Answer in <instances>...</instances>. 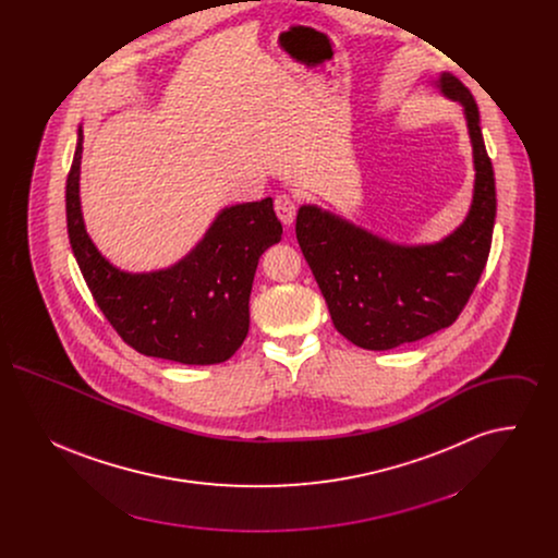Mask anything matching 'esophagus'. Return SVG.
I'll list each match as a JSON object with an SVG mask.
<instances>
[{"label": "esophagus", "instance_id": "34e87169", "mask_svg": "<svg viewBox=\"0 0 558 558\" xmlns=\"http://www.w3.org/2000/svg\"><path fill=\"white\" fill-rule=\"evenodd\" d=\"M274 209H276L278 219H280L284 226H291L292 221H294L296 205H294V198H292L291 194H280V196H276Z\"/></svg>", "mask_w": 558, "mask_h": 558}]
</instances>
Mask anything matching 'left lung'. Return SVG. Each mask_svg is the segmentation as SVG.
<instances>
[{
	"label": "left lung",
	"instance_id": "left-lung-1",
	"mask_svg": "<svg viewBox=\"0 0 558 558\" xmlns=\"http://www.w3.org/2000/svg\"><path fill=\"white\" fill-rule=\"evenodd\" d=\"M437 85L464 108L473 144L475 192L460 228L435 244L405 246L314 205H303L296 213V240L332 324L362 349H393L451 326L489 257L496 180L478 128L477 102L450 73H441Z\"/></svg>",
	"mask_w": 558,
	"mask_h": 558
}]
</instances>
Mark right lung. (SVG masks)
<instances>
[{
  "label": "right lung",
  "instance_id": "1",
  "mask_svg": "<svg viewBox=\"0 0 558 558\" xmlns=\"http://www.w3.org/2000/svg\"><path fill=\"white\" fill-rule=\"evenodd\" d=\"M83 132L66 178V228L87 289L135 351L187 366L232 357L248 332V296L259 257L282 239L271 198L226 207L175 266L130 274L100 255L80 203Z\"/></svg>",
  "mask_w": 558,
  "mask_h": 558
}]
</instances>
